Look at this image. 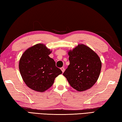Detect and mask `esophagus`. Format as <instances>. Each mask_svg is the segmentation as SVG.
<instances>
[{
    "label": "esophagus",
    "mask_w": 122,
    "mask_h": 122,
    "mask_svg": "<svg viewBox=\"0 0 122 122\" xmlns=\"http://www.w3.org/2000/svg\"><path fill=\"white\" fill-rule=\"evenodd\" d=\"M61 71H62V72L63 73L64 72V71H65V69H64V67H61Z\"/></svg>",
    "instance_id": "34e87169"
}]
</instances>
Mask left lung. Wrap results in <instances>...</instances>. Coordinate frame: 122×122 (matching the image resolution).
Listing matches in <instances>:
<instances>
[{
    "mask_svg": "<svg viewBox=\"0 0 122 122\" xmlns=\"http://www.w3.org/2000/svg\"><path fill=\"white\" fill-rule=\"evenodd\" d=\"M70 64L63 73L70 85L78 91L90 89L100 75L102 62L91 48L80 44L68 51Z\"/></svg>",
    "mask_w": 122,
    "mask_h": 122,
    "instance_id": "left-lung-1",
    "label": "left lung"
}]
</instances>
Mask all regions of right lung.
<instances>
[{"instance_id":"obj_1","label":"right lung","mask_w":122,"mask_h":122,"mask_svg":"<svg viewBox=\"0 0 122 122\" xmlns=\"http://www.w3.org/2000/svg\"><path fill=\"white\" fill-rule=\"evenodd\" d=\"M51 52L44 44H37L28 48L19 60L22 78L34 91L43 92L47 90L53 85L56 78L62 73L56 66L55 61L49 56Z\"/></svg>"}]
</instances>
